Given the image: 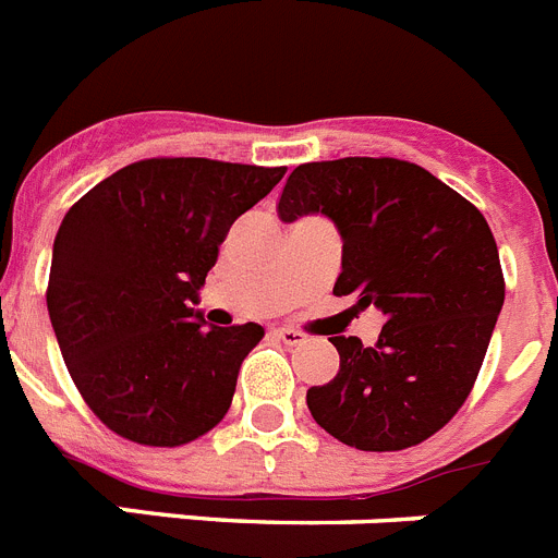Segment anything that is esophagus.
I'll return each mask as SVG.
<instances>
[{"label": "esophagus", "instance_id": "1", "mask_svg": "<svg viewBox=\"0 0 558 558\" xmlns=\"http://www.w3.org/2000/svg\"><path fill=\"white\" fill-rule=\"evenodd\" d=\"M274 335L282 340V343H288V347H302L304 340H307V335H304L302 329H293V327H279L274 329Z\"/></svg>", "mask_w": 558, "mask_h": 558}]
</instances>
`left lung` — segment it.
<instances>
[{
	"label": "left lung",
	"instance_id": "1",
	"mask_svg": "<svg viewBox=\"0 0 558 558\" xmlns=\"http://www.w3.org/2000/svg\"><path fill=\"white\" fill-rule=\"evenodd\" d=\"M322 211L343 236L335 295L383 310L374 347L329 338L340 372L307 391L329 436L366 452L422 445L466 402L506 299L495 234L477 206L402 159L347 156L290 172L279 218Z\"/></svg>",
	"mask_w": 558,
	"mask_h": 558
}]
</instances>
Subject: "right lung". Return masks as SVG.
Segmentation results:
<instances>
[{
    "instance_id": "obj_1",
    "label": "right lung",
    "mask_w": 558,
    "mask_h": 558,
    "mask_svg": "<svg viewBox=\"0 0 558 558\" xmlns=\"http://www.w3.org/2000/svg\"><path fill=\"white\" fill-rule=\"evenodd\" d=\"M288 167L142 159L66 211L47 284L69 377L108 430L145 447L190 445L229 413L259 324L204 327L190 307L220 243Z\"/></svg>"
}]
</instances>
